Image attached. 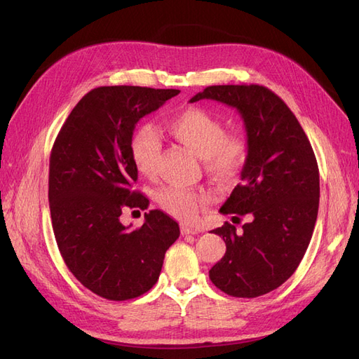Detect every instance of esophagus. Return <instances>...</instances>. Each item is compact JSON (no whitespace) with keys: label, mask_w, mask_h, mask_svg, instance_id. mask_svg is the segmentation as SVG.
Listing matches in <instances>:
<instances>
[{"label":"esophagus","mask_w":359,"mask_h":359,"mask_svg":"<svg viewBox=\"0 0 359 359\" xmlns=\"http://www.w3.org/2000/svg\"><path fill=\"white\" fill-rule=\"evenodd\" d=\"M181 233L182 235H196V233H199V231L194 229V227L187 226V224H182L181 226Z\"/></svg>","instance_id":"1"}]
</instances>
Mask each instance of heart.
<instances>
[{"label": "heart", "mask_w": 359, "mask_h": 359, "mask_svg": "<svg viewBox=\"0 0 359 359\" xmlns=\"http://www.w3.org/2000/svg\"><path fill=\"white\" fill-rule=\"evenodd\" d=\"M168 130L173 139L202 158L205 169L215 177L232 178L247 160V140L240 133L226 135L223 123L199 107H189L173 115ZM160 136L151 126H140L130 144V153L136 169L145 177L156 170L160 154ZM158 205L170 215L193 220L208 198L202 193L182 187H165L157 191Z\"/></svg>", "instance_id": "b5f03b06"}]
</instances>
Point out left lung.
Wrapping results in <instances>:
<instances>
[{
  "mask_svg": "<svg viewBox=\"0 0 359 359\" xmlns=\"http://www.w3.org/2000/svg\"><path fill=\"white\" fill-rule=\"evenodd\" d=\"M217 100L240 112L247 132L241 182L220 212L250 214L238 232L224 223V256L210 269L222 292L256 298L295 273L310 244L319 210V168L307 135L287 104L262 85H212L190 100ZM232 219V220H233Z\"/></svg>",
  "mask_w": 359,
  "mask_h": 359,
  "instance_id": "left-lung-1",
  "label": "left lung"
}]
</instances>
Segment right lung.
I'll return each mask as SVG.
<instances>
[{
	"instance_id": "obj_1",
	"label": "right lung",
	"mask_w": 359,
	"mask_h": 359,
	"mask_svg": "<svg viewBox=\"0 0 359 359\" xmlns=\"http://www.w3.org/2000/svg\"><path fill=\"white\" fill-rule=\"evenodd\" d=\"M180 90L99 86L73 107L52 147L49 206L53 233L70 273L95 295L126 301L144 295L160 276L180 226L160 210L130 229L126 208L147 210L133 190L137 169L130 144L140 118L157 111Z\"/></svg>"
}]
</instances>
